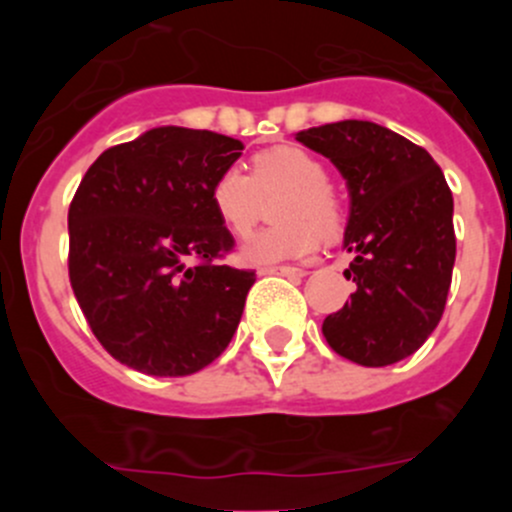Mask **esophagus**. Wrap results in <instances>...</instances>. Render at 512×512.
Masks as SVG:
<instances>
[{
	"label": "esophagus",
	"mask_w": 512,
	"mask_h": 512,
	"mask_svg": "<svg viewBox=\"0 0 512 512\" xmlns=\"http://www.w3.org/2000/svg\"><path fill=\"white\" fill-rule=\"evenodd\" d=\"M260 275H282V277H304L307 272L299 267H262Z\"/></svg>",
	"instance_id": "34e87169"
}]
</instances>
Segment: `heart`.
Here are the masks:
<instances>
[{"instance_id":"obj_1","label":"heart","mask_w":512,"mask_h":512,"mask_svg":"<svg viewBox=\"0 0 512 512\" xmlns=\"http://www.w3.org/2000/svg\"><path fill=\"white\" fill-rule=\"evenodd\" d=\"M285 190L272 208L277 225L247 237L237 250L245 265H280L317 250V232L334 237L344 227V203L329 185L322 158L299 146H277L252 158V173L225 168L210 188V203L227 230L245 235L260 215V195Z\"/></svg>"}]
</instances>
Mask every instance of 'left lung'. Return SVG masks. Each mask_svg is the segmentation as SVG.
Listing matches in <instances>:
<instances>
[{
  "mask_svg": "<svg viewBox=\"0 0 512 512\" xmlns=\"http://www.w3.org/2000/svg\"><path fill=\"white\" fill-rule=\"evenodd\" d=\"M297 141L332 160L349 188L344 247L356 285L322 334L344 359L389 366L421 347L441 322L456 262L453 195L436 160L371 121L307 128Z\"/></svg>",
  "mask_w": 512,
  "mask_h": 512,
  "instance_id": "1",
  "label": "left lung"
}]
</instances>
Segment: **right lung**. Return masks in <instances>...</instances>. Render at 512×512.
Returning <instances> with one entry per match:
<instances>
[{
    "mask_svg": "<svg viewBox=\"0 0 512 512\" xmlns=\"http://www.w3.org/2000/svg\"><path fill=\"white\" fill-rule=\"evenodd\" d=\"M240 153L230 136L160 126L103 151L81 178L69 280L91 332L121 364L188 376L230 344L255 272L218 262L235 240L210 188Z\"/></svg>",
    "mask_w": 512,
    "mask_h": 512,
    "instance_id": "1",
    "label": "right lung"
}]
</instances>
